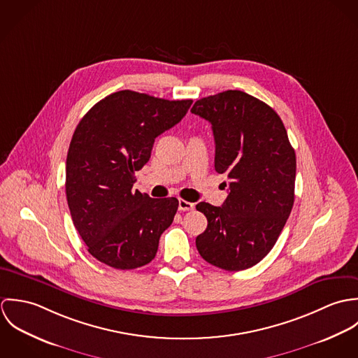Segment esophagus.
I'll list each match as a JSON object with an SVG mask.
<instances>
[{
	"label": "esophagus",
	"instance_id": "34e87169",
	"mask_svg": "<svg viewBox=\"0 0 358 358\" xmlns=\"http://www.w3.org/2000/svg\"><path fill=\"white\" fill-rule=\"evenodd\" d=\"M194 208L193 203H189L186 200H179V210H192Z\"/></svg>",
	"mask_w": 358,
	"mask_h": 358
}]
</instances>
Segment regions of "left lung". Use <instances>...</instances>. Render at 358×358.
I'll return each mask as SVG.
<instances>
[{
	"instance_id": "obj_1",
	"label": "left lung",
	"mask_w": 358,
	"mask_h": 358,
	"mask_svg": "<svg viewBox=\"0 0 358 358\" xmlns=\"http://www.w3.org/2000/svg\"><path fill=\"white\" fill-rule=\"evenodd\" d=\"M192 113L210 122L215 169L230 179L222 206L196 205L208 220L197 250L223 270L250 268L271 251L292 210L295 150L280 115L243 91L203 98Z\"/></svg>"
}]
</instances>
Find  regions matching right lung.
I'll return each instance as SVG.
<instances>
[{"label":"right lung","mask_w":358,"mask_h":358,"mask_svg":"<svg viewBox=\"0 0 358 358\" xmlns=\"http://www.w3.org/2000/svg\"><path fill=\"white\" fill-rule=\"evenodd\" d=\"M193 101H166L120 91L78 122L66 159V197L88 252L131 270L150 263L179 201L132 192L135 172L149 161L158 135L176 125Z\"/></svg>","instance_id":"right-lung-1"}]
</instances>
